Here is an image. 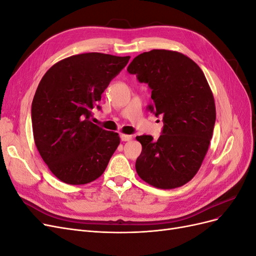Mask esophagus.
Masks as SVG:
<instances>
[{
  "label": "esophagus",
  "instance_id": "34e87169",
  "mask_svg": "<svg viewBox=\"0 0 256 256\" xmlns=\"http://www.w3.org/2000/svg\"><path fill=\"white\" fill-rule=\"evenodd\" d=\"M131 138H132V136H130V134H120V140H122V142L130 141Z\"/></svg>",
  "mask_w": 256,
  "mask_h": 256
}]
</instances>
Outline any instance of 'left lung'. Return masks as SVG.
<instances>
[{
  "label": "left lung",
  "mask_w": 256,
  "mask_h": 256,
  "mask_svg": "<svg viewBox=\"0 0 256 256\" xmlns=\"http://www.w3.org/2000/svg\"><path fill=\"white\" fill-rule=\"evenodd\" d=\"M127 70L148 84L152 102L147 109L164 122L157 141L136 138L142 144L136 173L159 189L182 187L198 173L212 138L216 106L205 74L184 54L156 49L136 56Z\"/></svg>",
  "instance_id": "obj_1"
}]
</instances>
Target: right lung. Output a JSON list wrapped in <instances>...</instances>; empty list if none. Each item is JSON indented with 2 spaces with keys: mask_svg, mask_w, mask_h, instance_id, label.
<instances>
[{
  "mask_svg": "<svg viewBox=\"0 0 256 256\" xmlns=\"http://www.w3.org/2000/svg\"><path fill=\"white\" fill-rule=\"evenodd\" d=\"M129 58L76 54L54 64L38 84L32 102L34 141L60 182L85 184L104 172L120 136L92 122V110Z\"/></svg>",
  "mask_w": 256,
  "mask_h": 256,
  "instance_id": "right-lung-1",
  "label": "right lung"
}]
</instances>
